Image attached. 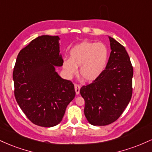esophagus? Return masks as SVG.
Listing matches in <instances>:
<instances>
[{"label":"esophagus","mask_w":152,"mask_h":152,"mask_svg":"<svg viewBox=\"0 0 152 152\" xmlns=\"http://www.w3.org/2000/svg\"><path fill=\"white\" fill-rule=\"evenodd\" d=\"M74 88H75V91H76V94H77V95H78V94H79L81 86H80L79 85H78V84H75L74 85Z\"/></svg>","instance_id":"1"}]
</instances>
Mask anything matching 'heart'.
Returning a JSON list of instances; mask_svg holds the SVG:
<instances>
[{
	"label": "heart",
	"instance_id": "heart-1",
	"mask_svg": "<svg viewBox=\"0 0 152 152\" xmlns=\"http://www.w3.org/2000/svg\"><path fill=\"white\" fill-rule=\"evenodd\" d=\"M109 58L107 48L102 43L83 41L73 47L70 58L63 63L68 76L74 75L79 66V74L85 81H95L105 70Z\"/></svg>",
	"mask_w": 152,
	"mask_h": 152
}]
</instances>
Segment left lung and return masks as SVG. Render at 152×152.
Wrapping results in <instances>:
<instances>
[{
	"mask_svg": "<svg viewBox=\"0 0 152 152\" xmlns=\"http://www.w3.org/2000/svg\"><path fill=\"white\" fill-rule=\"evenodd\" d=\"M111 53L106 69L93 83L82 86L84 114L94 126H106L122 114L132 96L133 67L125 48L109 36Z\"/></svg>",
	"mask_w": 152,
	"mask_h": 152,
	"instance_id": "8db88e82",
	"label": "left lung"
}]
</instances>
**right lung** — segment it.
<instances>
[{"label": "right lung", "instance_id": "add662e5", "mask_svg": "<svg viewBox=\"0 0 152 152\" xmlns=\"http://www.w3.org/2000/svg\"><path fill=\"white\" fill-rule=\"evenodd\" d=\"M58 36H38L19 52L13 69L14 94L18 106L34 124L56 126L74 99L72 82L56 71L63 66Z\"/></svg>", "mask_w": 152, "mask_h": 152}]
</instances>
